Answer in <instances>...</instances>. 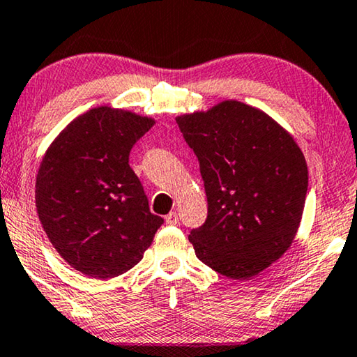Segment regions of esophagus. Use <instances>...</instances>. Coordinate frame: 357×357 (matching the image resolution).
Instances as JSON below:
<instances>
[{
  "mask_svg": "<svg viewBox=\"0 0 357 357\" xmlns=\"http://www.w3.org/2000/svg\"><path fill=\"white\" fill-rule=\"evenodd\" d=\"M165 222H167V225H178L179 223V217L176 212H172L168 213L167 217H165Z\"/></svg>",
  "mask_w": 357,
  "mask_h": 357,
  "instance_id": "34e87169",
  "label": "esophagus"
}]
</instances>
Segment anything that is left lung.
<instances>
[{"label":"left lung","mask_w":357,"mask_h":357,"mask_svg":"<svg viewBox=\"0 0 357 357\" xmlns=\"http://www.w3.org/2000/svg\"><path fill=\"white\" fill-rule=\"evenodd\" d=\"M176 123L197 155L208 215L190 231L215 272L249 280L293 244L307 194V163L293 135L262 109L223 100Z\"/></svg>","instance_id":"8db88e82"}]
</instances>
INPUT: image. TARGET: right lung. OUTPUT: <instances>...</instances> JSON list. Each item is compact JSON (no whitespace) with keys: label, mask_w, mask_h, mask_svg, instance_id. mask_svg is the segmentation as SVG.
<instances>
[{"label":"right lung","mask_w":357,"mask_h":357,"mask_svg":"<svg viewBox=\"0 0 357 357\" xmlns=\"http://www.w3.org/2000/svg\"><path fill=\"white\" fill-rule=\"evenodd\" d=\"M153 124L128 109L97 107L73 119L43 155L35 181L38 218L58 254L87 277L128 272L163 225L129 167L130 149Z\"/></svg>","instance_id":"right-lung-1"}]
</instances>
